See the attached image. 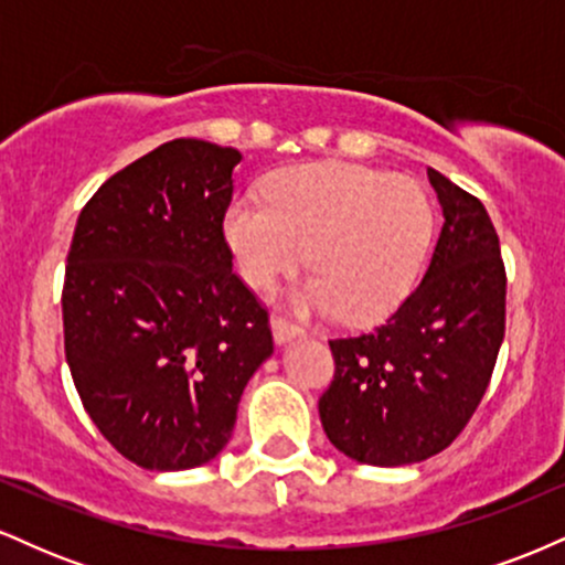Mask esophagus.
I'll use <instances>...</instances> for the list:
<instances>
[{
    "label": "esophagus",
    "mask_w": 565,
    "mask_h": 565,
    "mask_svg": "<svg viewBox=\"0 0 565 565\" xmlns=\"http://www.w3.org/2000/svg\"><path fill=\"white\" fill-rule=\"evenodd\" d=\"M270 327H274V337H276L278 345L295 340V337H305V329L297 327L295 321L284 319V316H274V319H270Z\"/></svg>",
    "instance_id": "obj_1"
}]
</instances>
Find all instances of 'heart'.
I'll return each mask as SVG.
<instances>
[{"label": "heart", "mask_w": 565, "mask_h": 565, "mask_svg": "<svg viewBox=\"0 0 565 565\" xmlns=\"http://www.w3.org/2000/svg\"><path fill=\"white\" fill-rule=\"evenodd\" d=\"M268 201L233 199L223 233L249 287L274 289L308 260L297 308L366 327L412 295L433 238L423 185L369 167L323 161L270 180Z\"/></svg>", "instance_id": "b5f03b06"}]
</instances>
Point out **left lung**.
Listing matches in <instances>:
<instances>
[{"label": "left lung", "instance_id": "obj_1", "mask_svg": "<svg viewBox=\"0 0 565 565\" xmlns=\"http://www.w3.org/2000/svg\"><path fill=\"white\" fill-rule=\"evenodd\" d=\"M427 178L444 228L423 284L374 332L329 340L323 433L345 457L377 468L423 462L465 430L504 340L508 276L489 212L440 172Z\"/></svg>", "mask_w": 565, "mask_h": 565}]
</instances>
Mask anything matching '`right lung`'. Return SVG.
Masks as SVG:
<instances>
[{
  "label": "right lung",
  "instance_id": "right-lung-1",
  "mask_svg": "<svg viewBox=\"0 0 565 565\" xmlns=\"http://www.w3.org/2000/svg\"><path fill=\"white\" fill-rule=\"evenodd\" d=\"M238 161L236 148L170 140L108 178L76 220L71 377L103 438L146 470L215 459L274 353L268 310L233 274L223 233Z\"/></svg>",
  "mask_w": 565,
  "mask_h": 565
}]
</instances>
